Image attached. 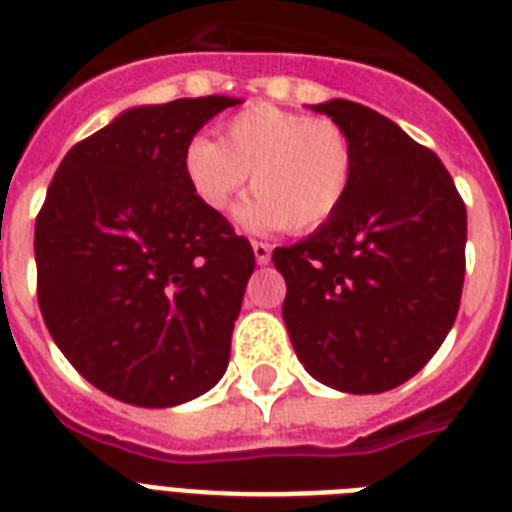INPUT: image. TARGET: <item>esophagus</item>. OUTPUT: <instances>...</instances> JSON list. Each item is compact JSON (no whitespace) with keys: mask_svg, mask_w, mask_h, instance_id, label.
<instances>
[{"mask_svg":"<svg viewBox=\"0 0 512 512\" xmlns=\"http://www.w3.org/2000/svg\"><path fill=\"white\" fill-rule=\"evenodd\" d=\"M252 252H255L257 265L271 263V244H265V241H252Z\"/></svg>","mask_w":512,"mask_h":512,"instance_id":"obj_1","label":"esophagus"}]
</instances>
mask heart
Masks as SVG:
<instances>
[{"instance_id": "1", "label": "heart", "mask_w": 512, "mask_h": 512, "mask_svg": "<svg viewBox=\"0 0 512 512\" xmlns=\"http://www.w3.org/2000/svg\"><path fill=\"white\" fill-rule=\"evenodd\" d=\"M356 175V148L340 124L257 103L223 124L220 143L193 138L185 177L196 199L225 212L252 183L255 193L236 209L247 231L305 233L340 212Z\"/></svg>"}]
</instances>
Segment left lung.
Masks as SVG:
<instances>
[{
  "label": "left lung",
  "mask_w": 512,
  "mask_h": 512,
  "mask_svg": "<svg viewBox=\"0 0 512 512\" xmlns=\"http://www.w3.org/2000/svg\"><path fill=\"white\" fill-rule=\"evenodd\" d=\"M311 111L348 132L356 175L332 220L273 249L281 316L311 377L385 393L428 364L457 319L468 212L441 159L396 122L342 98Z\"/></svg>",
  "instance_id": "8db88e82"
}]
</instances>
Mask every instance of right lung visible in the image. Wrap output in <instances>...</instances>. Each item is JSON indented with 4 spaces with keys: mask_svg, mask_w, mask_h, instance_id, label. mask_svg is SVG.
<instances>
[{
    "mask_svg": "<svg viewBox=\"0 0 512 512\" xmlns=\"http://www.w3.org/2000/svg\"><path fill=\"white\" fill-rule=\"evenodd\" d=\"M239 98L135 106L76 143L36 217V295L76 372L124 404L167 409L228 369L255 252L196 199L185 148Z\"/></svg>",
    "mask_w": 512,
    "mask_h": 512,
    "instance_id": "obj_1",
    "label": "right lung"
}]
</instances>
